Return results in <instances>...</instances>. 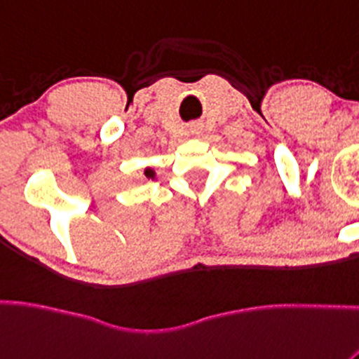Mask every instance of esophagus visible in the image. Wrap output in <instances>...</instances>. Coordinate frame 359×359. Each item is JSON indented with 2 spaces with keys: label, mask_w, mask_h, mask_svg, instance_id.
Here are the masks:
<instances>
[{
  "label": "esophagus",
  "mask_w": 359,
  "mask_h": 359,
  "mask_svg": "<svg viewBox=\"0 0 359 359\" xmlns=\"http://www.w3.org/2000/svg\"><path fill=\"white\" fill-rule=\"evenodd\" d=\"M191 133H193V134H200V133H202V127H200L198 123H196V126H191Z\"/></svg>",
  "instance_id": "obj_1"
}]
</instances>
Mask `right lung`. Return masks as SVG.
I'll return each mask as SVG.
<instances>
[{"instance_id": "right-lung-1", "label": "right lung", "mask_w": 359, "mask_h": 359, "mask_svg": "<svg viewBox=\"0 0 359 359\" xmlns=\"http://www.w3.org/2000/svg\"><path fill=\"white\" fill-rule=\"evenodd\" d=\"M145 175H147V177H152V175H154V172H152V170H147Z\"/></svg>"}]
</instances>
